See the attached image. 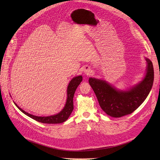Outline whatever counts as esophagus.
Instances as JSON below:
<instances>
[{"label":"esophagus","mask_w":160,"mask_h":160,"mask_svg":"<svg viewBox=\"0 0 160 160\" xmlns=\"http://www.w3.org/2000/svg\"><path fill=\"white\" fill-rule=\"evenodd\" d=\"M83 73L87 74V75H90L92 73V70H91V69L90 68V67H86L85 68L83 69Z\"/></svg>","instance_id":"1"}]
</instances>
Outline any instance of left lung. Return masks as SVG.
<instances>
[{
    "mask_svg": "<svg viewBox=\"0 0 160 160\" xmlns=\"http://www.w3.org/2000/svg\"><path fill=\"white\" fill-rule=\"evenodd\" d=\"M147 65L144 78L127 90L117 89L101 79L89 78V83L93 89L99 105L108 115L121 117L132 113L138 108L148 95L154 82L152 62L145 58Z\"/></svg>",
    "mask_w": 160,
    "mask_h": 160,
    "instance_id": "8db88e82",
    "label": "left lung"
}]
</instances>
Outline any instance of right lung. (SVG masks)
Segmentation results:
<instances>
[{
  "label": "right lung",
  "instance_id": "obj_1",
  "mask_svg": "<svg viewBox=\"0 0 160 160\" xmlns=\"http://www.w3.org/2000/svg\"><path fill=\"white\" fill-rule=\"evenodd\" d=\"M82 81V76L80 75L78 77H74L69 82L68 86L67 89V100L62 110L59 112L58 113L50 116L47 117H39L32 115L24 111L21 108H19L18 104L15 102L14 104L15 106L19 108V110H21L23 113L27 115L30 118L34 119L38 122L42 123H46V124H58V123H62L67 121V119L69 118V117L71 114L73 110V97L75 93V91L80 85V83Z\"/></svg>",
  "mask_w": 160,
  "mask_h": 160
}]
</instances>
